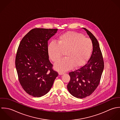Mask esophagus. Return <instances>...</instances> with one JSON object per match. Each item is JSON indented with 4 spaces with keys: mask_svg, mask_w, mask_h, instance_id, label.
Returning <instances> with one entry per match:
<instances>
[{
    "mask_svg": "<svg viewBox=\"0 0 120 120\" xmlns=\"http://www.w3.org/2000/svg\"><path fill=\"white\" fill-rule=\"evenodd\" d=\"M64 72H59V73H58V74H59V75H64Z\"/></svg>",
    "mask_w": 120,
    "mask_h": 120,
    "instance_id": "esophagus-1",
    "label": "esophagus"
}]
</instances>
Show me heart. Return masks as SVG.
Returning a JSON list of instances; mask_svg holds the SVG:
<instances>
[{
  "label": "heart",
  "instance_id": "1",
  "mask_svg": "<svg viewBox=\"0 0 120 120\" xmlns=\"http://www.w3.org/2000/svg\"><path fill=\"white\" fill-rule=\"evenodd\" d=\"M92 49L91 40L80 33L68 32L60 36L57 43L51 42L48 45L47 51L51 60L56 62L65 51V58L59 60L54 65L60 72L71 70L74 66L79 67L88 60Z\"/></svg>",
  "mask_w": 120,
  "mask_h": 120
}]
</instances>
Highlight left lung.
Wrapping results in <instances>:
<instances>
[{"label":"left lung","instance_id":"obj_1","mask_svg":"<svg viewBox=\"0 0 120 120\" xmlns=\"http://www.w3.org/2000/svg\"><path fill=\"white\" fill-rule=\"evenodd\" d=\"M92 41L93 51L87 63L74 71L70 72L71 80L67 89L71 95L77 98L90 96L98 86L104 69V62L99 45L95 37L82 28Z\"/></svg>","mask_w":120,"mask_h":120}]
</instances>
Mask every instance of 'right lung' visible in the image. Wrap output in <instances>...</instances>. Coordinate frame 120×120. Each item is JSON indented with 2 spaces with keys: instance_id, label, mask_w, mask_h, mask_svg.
Listing matches in <instances>:
<instances>
[{
  "instance_id": "obj_1",
  "label": "right lung",
  "mask_w": 120,
  "mask_h": 120,
  "mask_svg": "<svg viewBox=\"0 0 120 120\" xmlns=\"http://www.w3.org/2000/svg\"><path fill=\"white\" fill-rule=\"evenodd\" d=\"M57 31V29H33L19 44L16 68L21 85L30 96L39 97L46 95L58 75L52 69L47 51L48 41Z\"/></svg>"
}]
</instances>
